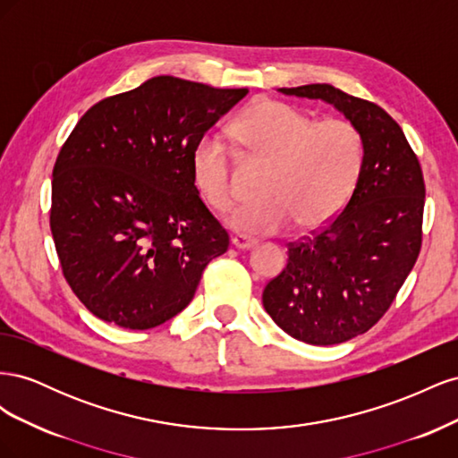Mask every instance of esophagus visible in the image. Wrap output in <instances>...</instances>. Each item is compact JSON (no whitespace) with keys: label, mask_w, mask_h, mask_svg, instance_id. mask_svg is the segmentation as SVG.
<instances>
[{"label":"esophagus","mask_w":458,"mask_h":458,"mask_svg":"<svg viewBox=\"0 0 458 458\" xmlns=\"http://www.w3.org/2000/svg\"><path fill=\"white\" fill-rule=\"evenodd\" d=\"M231 242H233L234 248H239V250H250V248H254L258 244L256 239L246 237V234H234Z\"/></svg>","instance_id":"34e87169"}]
</instances>
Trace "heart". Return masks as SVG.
I'll return each mask as SVG.
<instances>
[{"label": "heart", "mask_w": 458, "mask_h": 458, "mask_svg": "<svg viewBox=\"0 0 458 458\" xmlns=\"http://www.w3.org/2000/svg\"><path fill=\"white\" fill-rule=\"evenodd\" d=\"M233 135L250 155L271 164L263 200L242 206L231 225L248 234H276L290 224L325 225L348 204L363 170V135L345 118L315 120L279 99H259L233 123ZM191 170L204 200L227 212L237 200L229 147L217 135L200 137Z\"/></svg>", "instance_id": "obj_1"}]
</instances>
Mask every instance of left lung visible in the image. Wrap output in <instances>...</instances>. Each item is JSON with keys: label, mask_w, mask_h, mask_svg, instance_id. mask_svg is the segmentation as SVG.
Here are the masks:
<instances>
[{"label": "left lung", "mask_w": 458, "mask_h": 458, "mask_svg": "<svg viewBox=\"0 0 458 458\" xmlns=\"http://www.w3.org/2000/svg\"><path fill=\"white\" fill-rule=\"evenodd\" d=\"M281 91L335 105L363 135V170L352 199L323 229L288 242L286 267L261 296L286 335L335 345L377 325L417 263L422 168L403 130L378 105L328 84Z\"/></svg>", "instance_id": "1"}]
</instances>
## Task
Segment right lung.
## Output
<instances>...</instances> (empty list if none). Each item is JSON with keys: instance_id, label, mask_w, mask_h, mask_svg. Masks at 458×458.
I'll list each match as a JSON object with an SVG mask.
<instances>
[{"instance_id": "obj_1", "label": "right lung", "mask_w": 458, "mask_h": 458, "mask_svg": "<svg viewBox=\"0 0 458 458\" xmlns=\"http://www.w3.org/2000/svg\"><path fill=\"white\" fill-rule=\"evenodd\" d=\"M248 93L157 76L95 103L53 168L49 225L78 300L147 330L183 311L229 233L192 179L200 137Z\"/></svg>"}]
</instances>
